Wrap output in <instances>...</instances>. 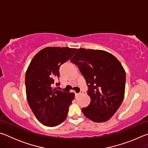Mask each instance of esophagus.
I'll use <instances>...</instances> for the list:
<instances>
[{"label":"esophagus","instance_id":"1","mask_svg":"<svg viewBox=\"0 0 148 148\" xmlns=\"http://www.w3.org/2000/svg\"><path fill=\"white\" fill-rule=\"evenodd\" d=\"M82 93H83V91H81L80 92H79V93H77V92H75V95H76V97H77V96H79V95H82Z\"/></svg>","mask_w":148,"mask_h":148}]
</instances>
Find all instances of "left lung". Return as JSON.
<instances>
[{"label": "left lung", "instance_id": "left-lung-1", "mask_svg": "<svg viewBox=\"0 0 148 148\" xmlns=\"http://www.w3.org/2000/svg\"><path fill=\"white\" fill-rule=\"evenodd\" d=\"M86 80L91 102L82 111L87 118L104 122L114 116L124 99L125 69L116 57L104 50L79 48L71 59Z\"/></svg>", "mask_w": 148, "mask_h": 148}]
</instances>
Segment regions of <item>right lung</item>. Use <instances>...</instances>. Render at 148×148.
<instances>
[{
	"label": "right lung",
	"mask_w": 148,
	"mask_h": 148,
	"mask_svg": "<svg viewBox=\"0 0 148 148\" xmlns=\"http://www.w3.org/2000/svg\"><path fill=\"white\" fill-rule=\"evenodd\" d=\"M77 49L45 47L35 55L27 70V101L37 119L45 126H57L66 118L74 93L59 91L53 86L60 76V66L71 59Z\"/></svg>",
	"instance_id": "1"
}]
</instances>
